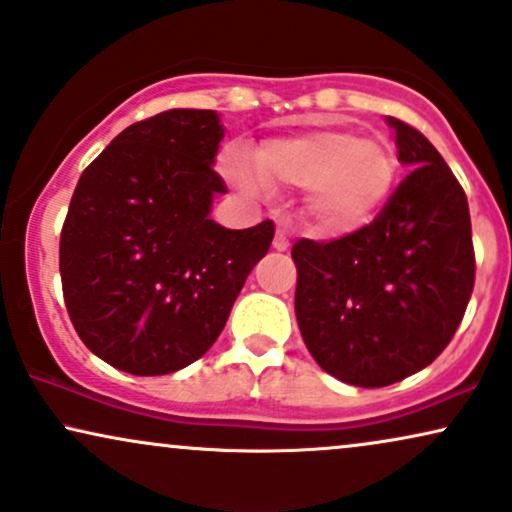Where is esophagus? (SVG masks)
Listing matches in <instances>:
<instances>
[{
    "label": "esophagus",
    "instance_id": "34e87169",
    "mask_svg": "<svg viewBox=\"0 0 512 512\" xmlns=\"http://www.w3.org/2000/svg\"><path fill=\"white\" fill-rule=\"evenodd\" d=\"M273 246H275V251H285L287 246H289L287 230H285V227H282V223H280V227H277V235H275V242H273Z\"/></svg>",
    "mask_w": 512,
    "mask_h": 512
}]
</instances>
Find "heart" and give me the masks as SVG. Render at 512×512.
<instances>
[{"mask_svg": "<svg viewBox=\"0 0 512 512\" xmlns=\"http://www.w3.org/2000/svg\"><path fill=\"white\" fill-rule=\"evenodd\" d=\"M225 173L246 194L270 187H306L304 208L323 235H346L375 218L396 175V159L380 140L349 128H315L261 144L256 166L239 151Z\"/></svg>", "mask_w": 512, "mask_h": 512, "instance_id": "b5f03b06", "label": "heart"}]
</instances>
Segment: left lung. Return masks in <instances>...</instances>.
Segmentation results:
<instances>
[{
	"instance_id": "obj_1",
	"label": "left lung",
	"mask_w": 512,
	"mask_h": 512,
	"mask_svg": "<svg viewBox=\"0 0 512 512\" xmlns=\"http://www.w3.org/2000/svg\"><path fill=\"white\" fill-rule=\"evenodd\" d=\"M413 170L375 220L349 235L292 246L301 337L325 372L387 387L449 346L475 287L465 189L434 144L387 118Z\"/></svg>"
}]
</instances>
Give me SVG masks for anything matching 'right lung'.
I'll list each match as a JSON object with an SVG mask.
<instances>
[{"label": "right lung", "mask_w": 512, "mask_h": 512, "mask_svg": "<svg viewBox=\"0 0 512 512\" xmlns=\"http://www.w3.org/2000/svg\"><path fill=\"white\" fill-rule=\"evenodd\" d=\"M216 111L132 123L82 170L61 227L59 270L82 344L130 375H168L211 349L273 220L225 230L208 218L227 187L213 170Z\"/></svg>", "instance_id": "1"}]
</instances>
